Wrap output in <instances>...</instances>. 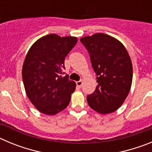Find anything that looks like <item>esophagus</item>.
<instances>
[{
  "instance_id": "34e87169",
  "label": "esophagus",
  "mask_w": 152,
  "mask_h": 152,
  "mask_svg": "<svg viewBox=\"0 0 152 152\" xmlns=\"http://www.w3.org/2000/svg\"><path fill=\"white\" fill-rule=\"evenodd\" d=\"M76 84H77V86L79 88H81V86H82V84H83V81L82 80H79V81H77V82H76Z\"/></svg>"
}]
</instances>
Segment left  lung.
Segmentation results:
<instances>
[{
    "instance_id": "8db88e82",
    "label": "left lung",
    "mask_w": 152,
    "mask_h": 152,
    "mask_svg": "<svg viewBox=\"0 0 152 152\" xmlns=\"http://www.w3.org/2000/svg\"><path fill=\"white\" fill-rule=\"evenodd\" d=\"M91 58L98 83L88 95L90 107L99 113L108 114L121 107L132 81V64L123 43L112 36L95 33L80 38Z\"/></svg>"
}]
</instances>
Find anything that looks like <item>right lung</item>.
Wrapping results in <instances>:
<instances>
[{"mask_svg":"<svg viewBox=\"0 0 152 152\" xmlns=\"http://www.w3.org/2000/svg\"><path fill=\"white\" fill-rule=\"evenodd\" d=\"M77 39L49 34L39 39L28 51L22 69L28 98L39 112L56 115L66 108L76 84L64 74V58Z\"/></svg>","mask_w":152,"mask_h":152,"instance_id":"add662e5","label":"right lung"}]
</instances>
